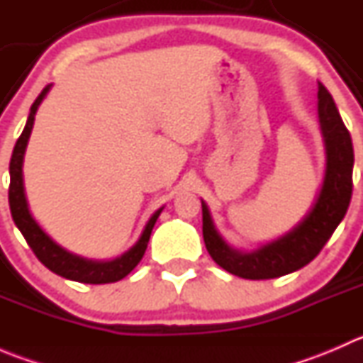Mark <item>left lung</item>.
Returning <instances> with one entry per match:
<instances>
[{
  "instance_id": "obj_1",
  "label": "left lung",
  "mask_w": 363,
  "mask_h": 363,
  "mask_svg": "<svg viewBox=\"0 0 363 363\" xmlns=\"http://www.w3.org/2000/svg\"><path fill=\"white\" fill-rule=\"evenodd\" d=\"M318 119L327 158L323 182L307 214L290 232L252 251H240L219 235L207 203L202 200L205 247L226 272L252 281L274 279L295 272L316 258L346 216L353 191V144L323 84L318 87Z\"/></svg>"
}]
</instances>
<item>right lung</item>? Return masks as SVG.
Masks as SVG:
<instances>
[{"label":"right lung","mask_w":363,"mask_h":363,"mask_svg":"<svg viewBox=\"0 0 363 363\" xmlns=\"http://www.w3.org/2000/svg\"><path fill=\"white\" fill-rule=\"evenodd\" d=\"M50 86H52V84H50ZM50 86H47L45 89L40 93V96L36 98L35 104L31 105V111H29L23 133H21L19 140H17L16 147H13L12 160H10V212H12L13 223H16L17 228L21 230L26 242L29 244V247L35 252L36 258H38L47 269L52 270L54 274L65 277V279H72L77 281V283L86 284L116 283V281H121L123 277H126L128 274L138 265V262H140L142 256H144L145 250H147L149 237H151L156 219L160 218L163 207H160L158 211L149 218L147 225L144 226L137 242H135L126 252H123V255L117 256V258L113 259H91L79 255H73V252L61 247L57 242H54V240L43 232L42 226L35 221V218H33L31 212H29L28 200H26L24 191L23 164L29 135H31L33 124H35L36 111H38L40 104H42L43 98H45L47 93L50 91Z\"/></svg>","instance_id":"obj_1"}]
</instances>
